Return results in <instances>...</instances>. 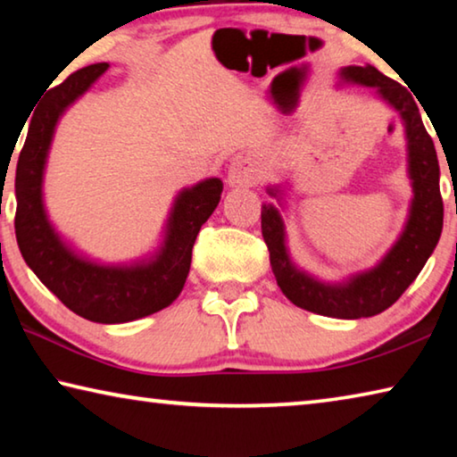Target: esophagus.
Here are the masks:
<instances>
[{
  "instance_id": "34e87169",
  "label": "esophagus",
  "mask_w": 457,
  "mask_h": 457,
  "mask_svg": "<svg viewBox=\"0 0 457 457\" xmlns=\"http://www.w3.org/2000/svg\"><path fill=\"white\" fill-rule=\"evenodd\" d=\"M258 179L260 165L256 157H252V154H237V157L231 161L228 171L229 185H236V187H250V185H256Z\"/></svg>"
}]
</instances>
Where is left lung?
I'll return each mask as SVG.
<instances>
[{
    "label": "left lung",
    "instance_id": "1",
    "mask_svg": "<svg viewBox=\"0 0 457 457\" xmlns=\"http://www.w3.org/2000/svg\"><path fill=\"white\" fill-rule=\"evenodd\" d=\"M343 79L377 88L386 103L397 108L405 122L409 175L413 179L415 195L403 236L377 268L340 286L316 282L290 264L284 245V223L272 205H262V236L268 245L276 282L290 303L332 319H367L395 304L409 284L420 276L442 236L444 199L439 193L436 146L423 127L411 92L378 72L375 66H346ZM270 193L274 195L272 189Z\"/></svg>",
    "mask_w": 457,
    "mask_h": 457
}]
</instances>
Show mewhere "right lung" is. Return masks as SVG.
<instances>
[{
    "label": "right lung",
    "instance_id": "add662e5",
    "mask_svg": "<svg viewBox=\"0 0 457 457\" xmlns=\"http://www.w3.org/2000/svg\"><path fill=\"white\" fill-rule=\"evenodd\" d=\"M108 68L92 64L60 82L37 104L15 169V237L26 264L64 306L82 319L119 324L163 311L187 280L197 234L220 204L223 183L205 179L185 189L169 218L163 250L151 264L108 268L74 256L54 234L42 205V175L62 111Z\"/></svg>",
    "mask_w": 457,
    "mask_h": 457
}]
</instances>
